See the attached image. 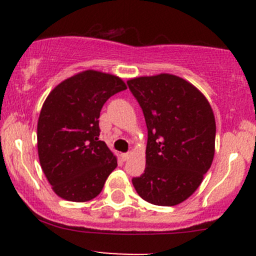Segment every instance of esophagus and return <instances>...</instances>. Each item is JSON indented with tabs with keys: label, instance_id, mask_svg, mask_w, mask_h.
I'll return each instance as SVG.
<instances>
[{
	"label": "esophagus",
	"instance_id": "obj_1",
	"mask_svg": "<svg viewBox=\"0 0 256 256\" xmlns=\"http://www.w3.org/2000/svg\"><path fill=\"white\" fill-rule=\"evenodd\" d=\"M130 156H131V154H121V158L124 160V161H128V158H130Z\"/></svg>",
	"mask_w": 256,
	"mask_h": 256
}]
</instances>
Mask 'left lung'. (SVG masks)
Returning <instances> with one entry per match:
<instances>
[{
    "label": "left lung",
    "mask_w": 256,
    "mask_h": 256,
    "mask_svg": "<svg viewBox=\"0 0 256 256\" xmlns=\"http://www.w3.org/2000/svg\"><path fill=\"white\" fill-rule=\"evenodd\" d=\"M147 126L146 168L132 178L146 202L164 207L182 203L196 192L210 168L216 118L207 98L172 74L128 82Z\"/></svg>",
    "instance_id": "obj_1"
}]
</instances>
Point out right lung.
<instances>
[{"mask_svg":"<svg viewBox=\"0 0 256 256\" xmlns=\"http://www.w3.org/2000/svg\"><path fill=\"white\" fill-rule=\"evenodd\" d=\"M125 89L118 76L85 70L49 92L38 118V156L52 190L63 200L95 198L118 166L115 154L99 140V116L106 100Z\"/></svg>","mask_w":256,"mask_h":256,"instance_id":"1","label":"right lung"}]
</instances>
